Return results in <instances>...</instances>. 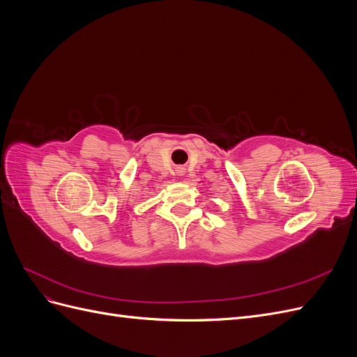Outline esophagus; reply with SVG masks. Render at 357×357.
Returning <instances> with one entry per match:
<instances>
[{"label":"esophagus","instance_id":"34e87169","mask_svg":"<svg viewBox=\"0 0 357 357\" xmlns=\"http://www.w3.org/2000/svg\"><path fill=\"white\" fill-rule=\"evenodd\" d=\"M178 174H183V169H178Z\"/></svg>","mask_w":357,"mask_h":357}]
</instances>
